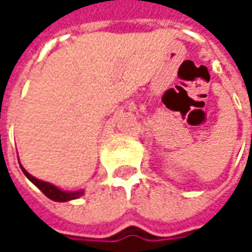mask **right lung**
I'll use <instances>...</instances> for the list:
<instances>
[{
	"label": "right lung",
	"mask_w": 252,
	"mask_h": 252,
	"mask_svg": "<svg viewBox=\"0 0 252 252\" xmlns=\"http://www.w3.org/2000/svg\"><path fill=\"white\" fill-rule=\"evenodd\" d=\"M21 168H22L24 174L26 175V178L29 179L31 182H33L34 185L40 189L47 198L52 199V200H56V202H67V200H73V199L80 198L84 193V190H77V192H65V190H62V189H59L57 187H54L53 184H49V182H44V181H40V179L32 177L22 165H21Z\"/></svg>",
	"instance_id": "add662e5"
}]
</instances>
